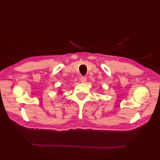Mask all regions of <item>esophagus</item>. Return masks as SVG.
Wrapping results in <instances>:
<instances>
[{"instance_id":"esophagus-1","label":"esophagus","mask_w":160,"mask_h":160,"mask_svg":"<svg viewBox=\"0 0 160 160\" xmlns=\"http://www.w3.org/2000/svg\"><path fill=\"white\" fill-rule=\"evenodd\" d=\"M80 81L82 83H85L87 82V78L86 77H82L80 78Z\"/></svg>"}]
</instances>
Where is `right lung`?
I'll list each match as a JSON object with an SVG mask.
<instances>
[{
    "label": "right lung",
    "mask_w": 160,
    "mask_h": 160,
    "mask_svg": "<svg viewBox=\"0 0 160 160\" xmlns=\"http://www.w3.org/2000/svg\"><path fill=\"white\" fill-rule=\"evenodd\" d=\"M61 92H62V91H60V93H61Z\"/></svg>",
    "instance_id": "right-lung-1"
}]
</instances>
